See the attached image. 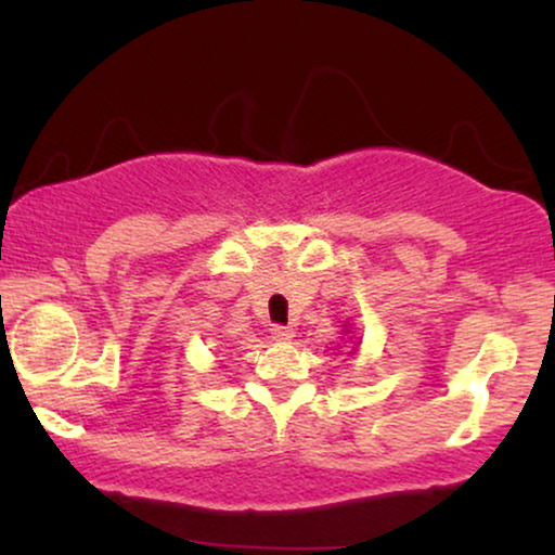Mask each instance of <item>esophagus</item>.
<instances>
[{
    "label": "esophagus",
    "instance_id": "esophagus-1",
    "mask_svg": "<svg viewBox=\"0 0 555 555\" xmlns=\"http://www.w3.org/2000/svg\"><path fill=\"white\" fill-rule=\"evenodd\" d=\"M272 338L280 340V344H287V340L295 338L293 325H272Z\"/></svg>",
    "mask_w": 555,
    "mask_h": 555
}]
</instances>
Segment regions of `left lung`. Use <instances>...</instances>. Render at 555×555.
Masks as SVG:
<instances>
[{"mask_svg": "<svg viewBox=\"0 0 555 555\" xmlns=\"http://www.w3.org/2000/svg\"><path fill=\"white\" fill-rule=\"evenodd\" d=\"M348 331H351V323H344V333H348ZM359 344H361V340H356V344H353V348H351V356L356 353V351H359Z\"/></svg>", "mask_w": 555, "mask_h": 555, "instance_id": "left-lung-1", "label": "left lung"}]
</instances>
